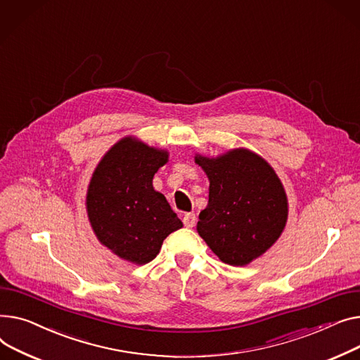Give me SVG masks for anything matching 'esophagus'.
I'll return each mask as SVG.
<instances>
[{
  "mask_svg": "<svg viewBox=\"0 0 360 360\" xmlns=\"http://www.w3.org/2000/svg\"><path fill=\"white\" fill-rule=\"evenodd\" d=\"M196 221H198V218H196L195 214H186V215L183 217V224H184L187 228H193V226L196 225Z\"/></svg>",
  "mask_w": 360,
  "mask_h": 360,
  "instance_id": "34e87169",
  "label": "esophagus"
}]
</instances>
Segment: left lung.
I'll list each match as a JSON object with an SVG mask.
<instances>
[{
	"mask_svg": "<svg viewBox=\"0 0 360 360\" xmlns=\"http://www.w3.org/2000/svg\"><path fill=\"white\" fill-rule=\"evenodd\" d=\"M209 179L198 232L221 262L245 266L281 237L288 219L285 188L270 164L244 148L217 158L196 155Z\"/></svg>",
	"mask_w": 360,
	"mask_h": 360,
	"instance_id": "8db88e82",
	"label": "left lung"
}]
</instances>
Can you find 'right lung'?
<instances>
[{
  "instance_id": "right-lung-1",
  "label": "right lung",
  "mask_w": 360,
  "mask_h": 360,
  "mask_svg": "<svg viewBox=\"0 0 360 360\" xmlns=\"http://www.w3.org/2000/svg\"><path fill=\"white\" fill-rule=\"evenodd\" d=\"M167 160V151L129 136L115 143L93 173L86 202L90 224L98 241L123 260L150 263L162 241L183 226L153 187Z\"/></svg>"
}]
</instances>
